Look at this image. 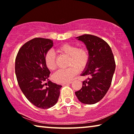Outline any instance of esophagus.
<instances>
[{
	"mask_svg": "<svg viewBox=\"0 0 134 134\" xmlns=\"http://www.w3.org/2000/svg\"><path fill=\"white\" fill-rule=\"evenodd\" d=\"M71 83V81H69V82H65V83H63L62 84V86H64V85H68V84H70Z\"/></svg>",
	"mask_w": 134,
	"mask_h": 134,
	"instance_id": "obj_1",
	"label": "esophagus"
}]
</instances>
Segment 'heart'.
<instances>
[{
  "mask_svg": "<svg viewBox=\"0 0 134 134\" xmlns=\"http://www.w3.org/2000/svg\"><path fill=\"white\" fill-rule=\"evenodd\" d=\"M57 51L61 54L69 57V67L65 69H61L54 73V80L59 83L69 82L77 73L79 70H83L88 64L89 54L87 49L81 47L77 48L76 45L70 44H63L59 46ZM45 64L47 67L51 70L56 69L55 55L53 51H49L45 54L44 58Z\"/></svg>",
  "mask_w": 134,
  "mask_h": 134,
  "instance_id": "obj_1",
  "label": "heart"
}]
</instances>
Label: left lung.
<instances>
[{
  "label": "left lung",
  "mask_w": 134,
  "mask_h": 134,
  "mask_svg": "<svg viewBox=\"0 0 134 134\" xmlns=\"http://www.w3.org/2000/svg\"><path fill=\"white\" fill-rule=\"evenodd\" d=\"M76 38L89 51V63L81 76L89 77L75 94L81 103L92 105L100 100L109 89L116 66L114 57L109 45L100 38L85 34Z\"/></svg>",
  "instance_id": "1"
}]
</instances>
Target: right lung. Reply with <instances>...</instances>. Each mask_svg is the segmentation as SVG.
<instances>
[{
	"label": "right lung",
	"mask_w": 134,
	"mask_h": 134,
	"mask_svg": "<svg viewBox=\"0 0 134 134\" xmlns=\"http://www.w3.org/2000/svg\"><path fill=\"white\" fill-rule=\"evenodd\" d=\"M53 41L34 38L22 45L15 60V74L20 89L31 103L41 109L55 105L62 87L49 80L50 71L44 62L45 54L53 46Z\"/></svg>",
	"instance_id": "right-lung-1"
}]
</instances>
